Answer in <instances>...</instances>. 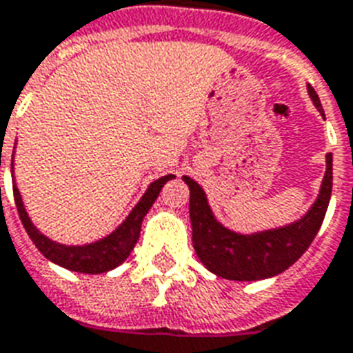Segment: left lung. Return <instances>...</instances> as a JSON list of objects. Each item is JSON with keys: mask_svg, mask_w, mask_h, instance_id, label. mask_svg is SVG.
Wrapping results in <instances>:
<instances>
[{"mask_svg": "<svg viewBox=\"0 0 353 353\" xmlns=\"http://www.w3.org/2000/svg\"><path fill=\"white\" fill-rule=\"evenodd\" d=\"M307 92L314 107L324 114L319 94L311 85H307ZM183 179L190 188L188 212L192 224V246L203 266L231 281H257L285 272L311 246L332 198L333 159L332 153H327L320 194L305 216L294 224L252 235H241L224 228L214 219L203 188L190 177L183 176Z\"/></svg>", "mask_w": 353, "mask_h": 353, "instance_id": "1", "label": "left lung"}]
</instances>
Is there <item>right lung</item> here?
<instances>
[{"instance_id":"obj_1","label":"right lung","mask_w":353,"mask_h":353,"mask_svg":"<svg viewBox=\"0 0 353 353\" xmlns=\"http://www.w3.org/2000/svg\"><path fill=\"white\" fill-rule=\"evenodd\" d=\"M172 177L174 176L170 174V176L159 177L157 181H153L141 198V201L133 207V211L129 212L128 219L123 220L111 235H107L101 241L92 242V244H85V246H64V244H59V242L51 241L46 235H42L27 216V211L23 207L20 190L16 187V183H12V192H14L16 209H18V214H20L21 224H23L27 235L31 236L34 246L40 250V254L44 255L46 259L53 261L55 265L74 270V272L103 274L117 268L118 265H122L123 261L128 259L131 250H133L139 236H141L142 220L146 216V212L150 211V207L153 205V201L157 200L163 185L166 181H170Z\"/></svg>"}]
</instances>
